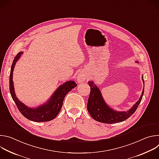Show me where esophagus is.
Masks as SVG:
<instances>
[{
	"instance_id": "esophagus-1",
	"label": "esophagus",
	"mask_w": 159,
	"mask_h": 159,
	"mask_svg": "<svg viewBox=\"0 0 159 159\" xmlns=\"http://www.w3.org/2000/svg\"><path fill=\"white\" fill-rule=\"evenodd\" d=\"M87 78V75L85 72H80L78 75H77V81L79 82V83H81L82 82H84Z\"/></svg>"
}]
</instances>
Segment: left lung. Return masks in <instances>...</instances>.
I'll list each match as a JSON object with an SVG mask.
<instances>
[{
	"instance_id": "obj_1",
	"label": "left lung",
	"mask_w": 159,
	"mask_h": 159,
	"mask_svg": "<svg viewBox=\"0 0 159 159\" xmlns=\"http://www.w3.org/2000/svg\"><path fill=\"white\" fill-rule=\"evenodd\" d=\"M139 63L138 61H137ZM142 80H144L142 76ZM88 84L90 87V93L87 102V110L91 117L97 121L104 123H116L122 122L129 118L137 110L140 104L143 93L139 100L136 102L133 106L127 111H117L111 108L104 101L99 89L94 84L93 81L88 82Z\"/></svg>"
}]
</instances>
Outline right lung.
<instances>
[{
  "mask_svg": "<svg viewBox=\"0 0 159 159\" xmlns=\"http://www.w3.org/2000/svg\"><path fill=\"white\" fill-rule=\"evenodd\" d=\"M22 54V52L17 53L15 57L11 66L9 77V90L12 98L15 102L20 112L27 119L35 122L51 121L55 118L61 110L64 98L66 94L69 93L77 85L74 81H67L57 88L53 94L46 103L39 106L36 108L29 107L24 103L21 102L16 97L12 80V75L15 65Z\"/></svg>",
  "mask_w": 159,
  "mask_h": 159,
  "instance_id": "1",
  "label": "right lung"
}]
</instances>
